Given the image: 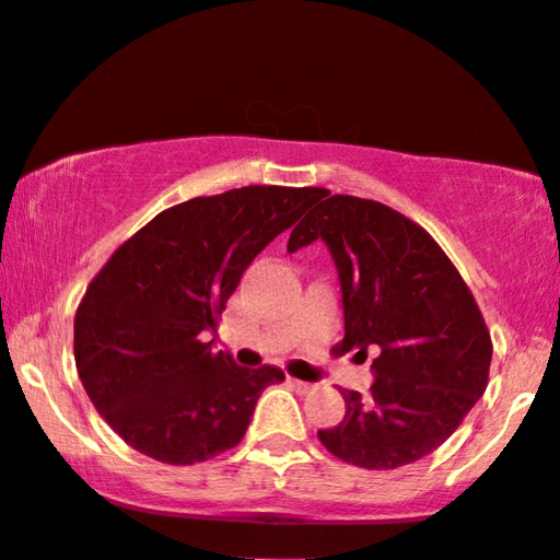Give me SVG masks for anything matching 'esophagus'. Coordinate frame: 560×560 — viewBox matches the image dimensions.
<instances>
[{
    "label": "esophagus",
    "mask_w": 560,
    "mask_h": 560,
    "mask_svg": "<svg viewBox=\"0 0 560 560\" xmlns=\"http://www.w3.org/2000/svg\"><path fill=\"white\" fill-rule=\"evenodd\" d=\"M289 386H292L296 394H310L312 389H315L310 382H300V378H289Z\"/></svg>",
    "instance_id": "1"
}]
</instances>
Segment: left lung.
<instances>
[{"instance_id": "obj_1", "label": "left lung", "mask_w": 560, "mask_h": 560, "mask_svg": "<svg viewBox=\"0 0 560 560\" xmlns=\"http://www.w3.org/2000/svg\"><path fill=\"white\" fill-rule=\"evenodd\" d=\"M323 197L287 248L325 241L342 292V350L378 355L371 392L342 389L346 417L317 438L346 464L389 471L458 430L489 384L491 338L471 289L417 222L374 199Z\"/></svg>"}]
</instances>
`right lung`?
<instances>
[{
	"label": "right lung",
	"instance_id": "obj_1",
	"mask_svg": "<svg viewBox=\"0 0 560 560\" xmlns=\"http://www.w3.org/2000/svg\"><path fill=\"white\" fill-rule=\"evenodd\" d=\"M323 189L243 186L182 202L140 228L86 287L73 319L84 389L130 448L191 466L235 448L276 366L214 353L218 327L250 260Z\"/></svg>",
	"mask_w": 560,
	"mask_h": 560
}]
</instances>
